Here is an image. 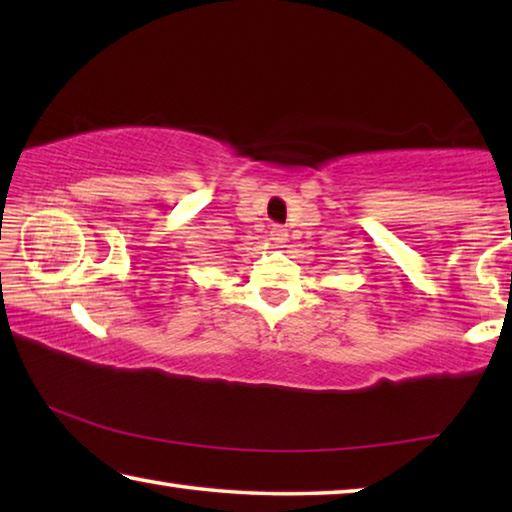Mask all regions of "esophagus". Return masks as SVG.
<instances>
[{"mask_svg": "<svg viewBox=\"0 0 512 512\" xmlns=\"http://www.w3.org/2000/svg\"><path fill=\"white\" fill-rule=\"evenodd\" d=\"M287 239H289V232L284 230V228H280V225H273V228H271V241H273V244L275 246H282Z\"/></svg>", "mask_w": 512, "mask_h": 512, "instance_id": "1", "label": "esophagus"}]
</instances>
